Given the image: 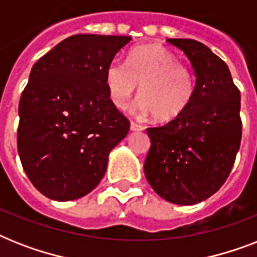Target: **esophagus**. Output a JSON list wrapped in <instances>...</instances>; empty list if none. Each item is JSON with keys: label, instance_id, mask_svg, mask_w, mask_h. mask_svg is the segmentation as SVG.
<instances>
[{"label": "esophagus", "instance_id": "esophagus-1", "mask_svg": "<svg viewBox=\"0 0 257 257\" xmlns=\"http://www.w3.org/2000/svg\"><path fill=\"white\" fill-rule=\"evenodd\" d=\"M143 125L137 124V122H135V121H132L131 122V131H133V132H140V131H143Z\"/></svg>", "mask_w": 257, "mask_h": 257}]
</instances>
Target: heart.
Wrapping results in <instances>:
<instances>
[{"mask_svg":"<svg viewBox=\"0 0 257 257\" xmlns=\"http://www.w3.org/2000/svg\"><path fill=\"white\" fill-rule=\"evenodd\" d=\"M110 100L126 109L140 85V109L152 113L160 122L179 118L195 96V77L191 69L159 46H140L129 52L126 62L113 60L105 72Z\"/></svg>","mask_w":257,"mask_h":257,"instance_id":"1","label":"heart"}]
</instances>
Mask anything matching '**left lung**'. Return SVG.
<instances>
[{"label": "left lung", "instance_id": "1", "mask_svg": "<svg viewBox=\"0 0 257 257\" xmlns=\"http://www.w3.org/2000/svg\"><path fill=\"white\" fill-rule=\"evenodd\" d=\"M189 58L196 76L189 108L168 124L148 128L145 177L157 195L179 205L197 204L219 191L241 141L240 90L227 64L189 38H168Z\"/></svg>", "mask_w": 257, "mask_h": 257}]
</instances>
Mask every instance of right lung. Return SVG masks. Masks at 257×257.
<instances>
[{
    "mask_svg": "<svg viewBox=\"0 0 257 257\" xmlns=\"http://www.w3.org/2000/svg\"><path fill=\"white\" fill-rule=\"evenodd\" d=\"M132 38L76 34L32 68L18 105L17 149L36 189L57 201L88 195L104 177L129 120L109 98L106 68Z\"/></svg>",
    "mask_w": 257,
    "mask_h": 257,
    "instance_id": "add662e5",
    "label": "right lung"
}]
</instances>
